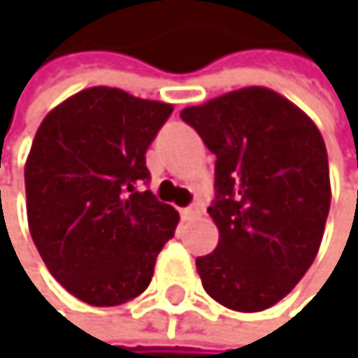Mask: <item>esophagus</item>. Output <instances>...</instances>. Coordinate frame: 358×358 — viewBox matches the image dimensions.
<instances>
[{"mask_svg": "<svg viewBox=\"0 0 358 358\" xmlns=\"http://www.w3.org/2000/svg\"><path fill=\"white\" fill-rule=\"evenodd\" d=\"M201 203H193V206H189V208H182L180 210V215H182V219H193V217H197V215H201Z\"/></svg>", "mask_w": 358, "mask_h": 358, "instance_id": "esophagus-1", "label": "esophagus"}]
</instances>
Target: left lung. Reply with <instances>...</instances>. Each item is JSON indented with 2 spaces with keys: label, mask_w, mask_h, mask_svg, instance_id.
<instances>
[{
  "label": "left lung",
  "mask_w": 358,
  "mask_h": 358,
  "mask_svg": "<svg viewBox=\"0 0 358 358\" xmlns=\"http://www.w3.org/2000/svg\"><path fill=\"white\" fill-rule=\"evenodd\" d=\"M180 117L217 157L219 243L195 259L203 290L234 311L287 296L318 255L331 208L324 139L313 120L268 87H241Z\"/></svg>",
  "instance_id": "1"
}]
</instances>
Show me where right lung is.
<instances>
[{"mask_svg":"<svg viewBox=\"0 0 358 358\" xmlns=\"http://www.w3.org/2000/svg\"><path fill=\"white\" fill-rule=\"evenodd\" d=\"M173 105L96 85L53 107L25 161L27 223L49 273L79 301L115 307L152 281L180 215L139 191L145 150Z\"/></svg>","mask_w":358,"mask_h":358,"instance_id":"add662e5","label":"right lung"}]
</instances>
